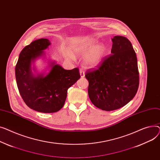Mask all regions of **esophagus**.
Masks as SVG:
<instances>
[{"instance_id":"1","label":"esophagus","mask_w":160,"mask_h":160,"mask_svg":"<svg viewBox=\"0 0 160 160\" xmlns=\"http://www.w3.org/2000/svg\"><path fill=\"white\" fill-rule=\"evenodd\" d=\"M84 74H85V72H84V70L82 68L80 69V75L81 78H84Z\"/></svg>"}]
</instances>
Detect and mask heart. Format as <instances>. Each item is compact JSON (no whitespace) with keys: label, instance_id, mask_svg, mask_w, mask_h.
<instances>
[{"label":"heart","instance_id":"heart-1","mask_svg":"<svg viewBox=\"0 0 160 160\" xmlns=\"http://www.w3.org/2000/svg\"><path fill=\"white\" fill-rule=\"evenodd\" d=\"M96 41L93 39H85L72 44V50L73 52L79 55H85L84 62L90 67H96L102 61L106 52V48L104 45L96 44ZM64 57L68 60L74 59L73 55L69 51L64 52Z\"/></svg>","mask_w":160,"mask_h":160}]
</instances>
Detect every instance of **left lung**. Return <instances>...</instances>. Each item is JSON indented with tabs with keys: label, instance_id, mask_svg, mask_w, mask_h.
I'll return each mask as SVG.
<instances>
[{
	"label": "left lung",
	"instance_id": "1",
	"mask_svg": "<svg viewBox=\"0 0 160 160\" xmlns=\"http://www.w3.org/2000/svg\"><path fill=\"white\" fill-rule=\"evenodd\" d=\"M112 41V54L85 73L90 101L106 111L126 105L134 98L139 87L137 57L132 44L123 36H115Z\"/></svg>",
	"mask_w": 160,
	"mask_h": 160
}]
</instances>
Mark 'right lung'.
Instances as JSON below:
<instances>
[{"label": "right lung", "instance_id": "obj_1", "mask_svg": "<svg viewBox=\"0 0 160 160\" xmlns=\"http://www.w3.org/2000/svg\"><path fill=\"white\" fill-rule=\"evenodd\" d=\"M50 42L47 39L33 41L22 49L15 67V78L20 94L30 108L42 113H53L64 105L67 90L81 78L79 70H64L52 62V69L44 76H35L31 70V64L43 55V50Z\"/></svg>", "mask_w": 160, "mask_h": 160}]
</instances>
